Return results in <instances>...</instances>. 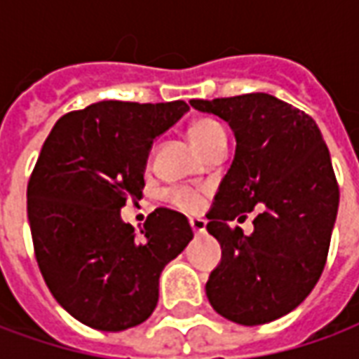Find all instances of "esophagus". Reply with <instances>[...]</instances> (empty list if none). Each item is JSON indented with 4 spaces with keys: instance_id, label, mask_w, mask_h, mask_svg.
<instances>
[{
    "instance_id": "1",
    "label": "esophagus",
    "mask_w": 359,
    "mask_h": 359,
    "mask_svg": "<svg viewBox=\"0 0 359 359\" xmlns=\"http://www.w3.org/2000/svg\"><path fill=\"white\" fill-rule=\"evenodd\" d=\"M205 221L203 219H190V226H192V231H194V234H203L205 233Z\"/></svg>"
}]
</instances>
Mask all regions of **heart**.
<instances>
[{
    "label": "heart",
    "mask_w": 359,
    "mask_h": 359,
    "mask_svg": "<svg viewBox=\"0 0 359 359\" xmlns=\"http://www.w3.org/2000/svg\"><path fill=\"white\" fill-rule=\"evenodd\" d=\"M188 136H190L192 146L203 156L215 144L226 140V130L219 121L205 117L198 118L190 125ZM167 198H169L171 205H175L180 211H187V213H196V211L202 210L203 205L202 194L196 192V190H190V188H175V190L169 192Z\"/></svg>",
    "instance_id": "heart-1"
}]
</instances>
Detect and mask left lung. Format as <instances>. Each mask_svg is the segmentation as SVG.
Returning <instances> with one entry per match:
<instances>
[{"label":"left lung","instance_id":"obj_1","mask_svg":"<svg viewBox=\"0 0 359 359\" xmlns=\"http://www.w3.org/2000/svg\"><path fill=\"white\" fill-rule=\"evenodd\" d=\"M229 123L236 138L231 169L208 213L221 262L205 285L208 300L229 321L264 325L290 313L323 273L339 184L316 121L275 95L192 100ZM260 213L250 237L230 221Z\"/></svg>","mask_w":359,"mask_h":359}]
</instances>
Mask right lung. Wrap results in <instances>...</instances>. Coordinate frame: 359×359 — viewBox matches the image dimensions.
<instances>
[{
    "mask_svg": "<svg viewBox=\"0 0 359 359\" xmlns=\"http://www.w3.org/2000/svg\"><path fill=\"white\" fill-rule=\"evenodd\" d=\"M184 102H97L67 113L28 180V221L46 285L74 319L117 332L156 309L159 275L192 241L182 213L156 210L140 229L121 219L140 200L149 149Z\"/></svg>",
    "mask_w": 359,
    "mask_h": 359,
    "instance_id": "1",
    "label": "right lung"
}]
</instances>
